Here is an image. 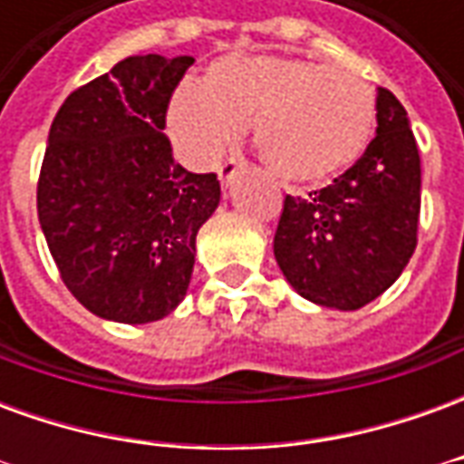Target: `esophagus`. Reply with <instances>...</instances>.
Wrapping results in <instances>:
<instances>
[{
    "label": "esophagus",
    "mask_w": 464,
    "mask_h": 464,
    "mask_svg": "<svg viewBox=\"0 0 464 464\" xmlns=\"http://www.w3.org/2000/svg\"><path fill=\"white\" fill-rule=\"evenodd\" d=\"M241 169H243L241 159H236V156L226 159L221 169H218V181H221L223 186H231L233 179H236V173L241 171Z\"/></svg>",
    "instance_id": "34e87169"
}]
</instances>
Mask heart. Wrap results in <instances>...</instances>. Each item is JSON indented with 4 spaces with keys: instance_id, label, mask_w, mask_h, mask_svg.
Instances as JSON below:
<instances>
[{
    "instance_id": "b5f03b06",
    "label": "heart",
    "mask_w": 464,
    "mask_h": 464,
    "mask_svg": "<svg viewBox=\"0 0 464 464\" xmlns=\"http://www.w3.org/2000/svg\"><path fill=\"white\" fill-rule=\"evenodd\" d=\"M288 183H321L368 149L375 126L370 86L348 69L295 56H228L198 89H181L166 111V131L191 166H208L241 139Z\"/></svg>"
}]
</instances>
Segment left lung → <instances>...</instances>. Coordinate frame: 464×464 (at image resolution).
<instances>
[{
	"instance_id": "1",
	"label": "left lung",
	"mask_w": 464,
	"mask_h": 464,
	"mask_svg": "<svg viewBox=\"0 0 464 464\" xmlns=\"http://www.w3.org/2000/svg\"><path fill=\"white\" fill-rule=\"evenodd\" d=\"M365 153L321 191L285 196L273 253L285 281L323 308L358 311L398 281L418 246L420 153L408 111L378 89Z\"/></svg>"
}]
</instances>
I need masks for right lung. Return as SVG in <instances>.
<instances>
[{
    "label": "right lung",
    "mask_w": 464,
    "mask_h": 464,
    "mask_svg": "<svg viewBox=\"0 0 464 464\" xmlns=\"http://www.w3.org/2000/svg\"><path fill=\"white\" fill-rule=\"evenodd\" d=\"M193 56H129L66 96L49 129L36 211L64 285L99 318L151 323L188 291L216 173L173 161L163 133Z\"/></svg>",
    "instance_id": "add662e5"
}]
</instances>
